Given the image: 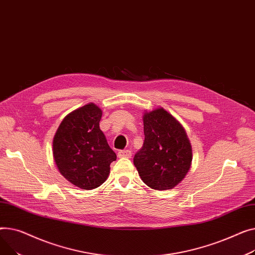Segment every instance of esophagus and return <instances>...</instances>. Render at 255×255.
Here are the masks:
<instances>
[{
  "label": "esophagus",
  "instance_id": "1",
  "mask_svg": "<svg viewBox=\"0 0 255 255\" xmlns=\"http://www.w3.org/2000/svg\"><path fill=\"white\" fill-rule=\"evenodd\" d=\"M117 155L119 158H129L131 156V151L128 149H125V150L119 151Z\"/></svg>",
  "mask_w": 255,
  "mask_h": 255
}]
</instances>
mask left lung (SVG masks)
I'll return each mask as SVG.
<instances>
[{
  "label": "left lung",
  "instance_id": "8db88e82",
  "mask_svg": "<svg viewBox=\"0 0 255 255\" xmlns=\"http://www.w3.org/2000/svg\"><path fill=\"white\" fill-rule=\"evenodd\" d=\"M145 140L133 157L143 182L155 190L172 189L191 167L192 149L187 133L177 119L161 107L144 111Z\"/></svg>",
  "mask_w": 255,
  "mask_h": 255
}]
</instances>
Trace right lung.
Wrapping results in <instances>:
<instances>
[{
    "mask_svg": "<svg viewBox=\"0 0 255 255\" xmlns=\"http://www.w3.org/2000/svg\"><path fill=\"white\" fill-rule=\"evenodd\" d=\"M102 110L94 103L70 112L53 137L56 168L67 180L82 189L101 186L110 174L116 154L100 129Z\"/></svg>",
    "mask_w": 255,
    "mask_h": 255,
    "instance_id": "add662e5",
    "label": "right lung"
}]
</instances>
